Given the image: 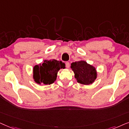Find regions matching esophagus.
Instances as JSON below:
<instances>
[{
  "mask_svg": "<svg viewBox=\"0 0 129 129\" xmlns=\"http://www.w3.org/2000/svg\"><path fill=\"white\" fill-rule=\"evenodd\" d=\"M66 67L67 68H70V62H67L66 63Z\"/></svg>",
  "mask_w": 129,
  "mask_h": 129,
  "instance_id": "34e87169",
  "label": "esophagus"
}]
</instances>
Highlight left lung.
<instances>
[{
    "label": "left lung",
    "instance_id": "left-lung-1",
    "mask_svg": "<svg viewBox=\"0 0 129 129\" xmlns=\"http://www.w3.org/2000/svg\"><path fill=\"white\" fill-rule=\"evenodd\" d=\"M71 68L74 73V77L77 82L81 84H92L97 78L96 68L84 60L73 62L71 64Z\"/></svg>",
    "mask_w": 129,
    "mask_h": 129
}]
</instances>
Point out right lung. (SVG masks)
Wrapping results in <instances>:
<instances>
[{"label": "right lung", "instance_id": "1", "mask_svg": "<svg viewBox=\"0 0 129 129\" xmlns=\"http://www.w3.org/2000/svg\"><path fill=\"white\" fill-rule=\"evenodd\" d=\"M65 69L66 64L55 59H45L44 62L36 65L33 68V78L38 84L49 85L56 80L59 70Z\"/></svg>", "mask_w": 129, "mask_h": 129}]
</instances>
